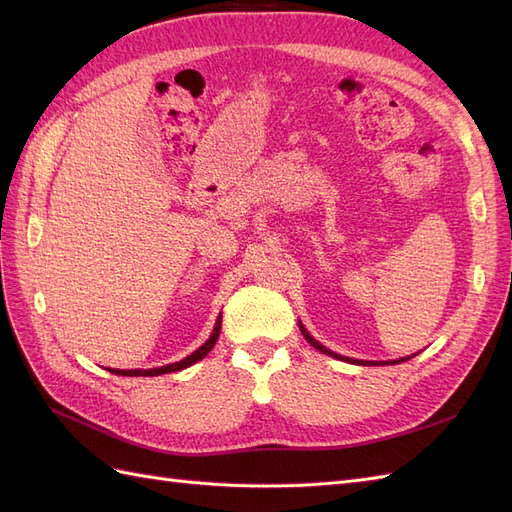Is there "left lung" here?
I'll use <instances>...</instances> for the list:
<instances>
[{
  "mask_svg": "<svg viewBox=\"0 0 512 512\" xmlns=\"http://www.w3.org/2000/svg\"><path fill=\"white\" fill-rule=\"evenodd\" d=\"M299 327H301V333H303V337L307 339V342H309V344H312L314 348H318L320 352H327V354H331V356H337V359H344V361H350V363H359V365H380V363H371V361H354V359H346V356H339V354H335V352L327 350V348H324V346H320V344L316 342V339H314L312 335H309V333L305 331V327H303V324H299ZM401 361H406V359H399V361H391V363H382V365H393V363H401Z\"/></svg>",
  "mask_w": 512,
  "mask_h": 512,
  "instance_id": "obj_1",
  "label": "left lung"
}]
</instances>
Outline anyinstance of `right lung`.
<instances>
[{"mask_svg":"<svg viewBox=\"0 0 512 512\" xmlns=\"http://www.w3.org/2000/svg\"><path fill=\"white\" fill-rule=\"evenodd\" d=\"M220 329H222V320L215 322V329H213V333H211V337L207 339V342L200 346L196 352H192L190 356H185V359L179 361V363L164 365V367H158V369H108V371H111V374H117V376H160V374H170V371L185 369V367L194 365L196 361L205 359V356L211 352V348L215 346V342H218Z\"/></svg>","mask_w":512,"mask_h":512,"instance_id":"right-lung-1","label":"right lung"}]
</instances>
